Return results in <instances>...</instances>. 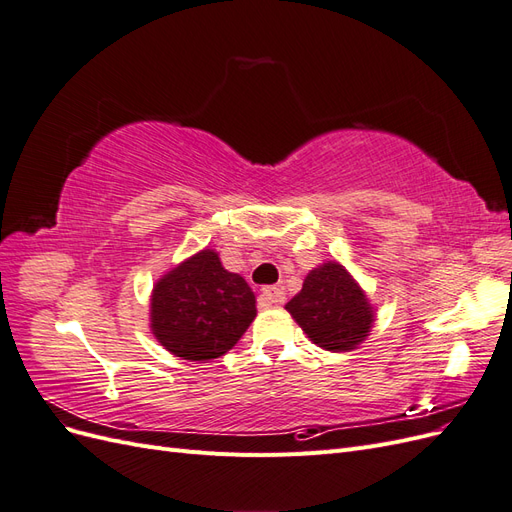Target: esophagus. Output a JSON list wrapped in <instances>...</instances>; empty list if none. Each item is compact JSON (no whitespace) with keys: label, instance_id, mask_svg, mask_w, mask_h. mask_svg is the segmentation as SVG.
<instances>
[{"label":"esophagus","instance_id":"34e87169","mask_svg":"<svg viewBox=\"0 0 512 512\" xmlns=\"http://www.w3.org/2000/svg\"><path fill=\"white\" fill-rule=\"evenodd\" d=\"M286 301V292L280 286H265L260 290L258 305L260 307H269V305H280Z\"/></svg>","mask_w":512,"mask_h":512}]
</instances>
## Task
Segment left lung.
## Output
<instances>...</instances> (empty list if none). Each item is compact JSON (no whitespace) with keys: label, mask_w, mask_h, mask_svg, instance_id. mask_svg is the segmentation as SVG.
<instances>
[{"label":"left lung","mask_w":512,"mask_h":512,"mask_svg":"<svg viewBox=\"0 0 512 512\" xmlns=\"http://www.w3.org/2000/svg\"><path fill=\"white\" fill-rule=\"evenodd\" d=\"M286 309L316 346L331 352L359 348L376 320L365 290L335 260L309 271Z\"/></svg>","instance_id":"obj_1"}]
</instances>
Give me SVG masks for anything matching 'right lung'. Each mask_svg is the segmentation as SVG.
<instances>
[{
  "mask_svg": "<svg viewBox=\"0 0 512 512\" xmlns=\"http://www.w3.org/2000/svg\"><path fill=\"white\" fill-rule=\"evenodd\" d=\"M256 318V297L239 273L224 269L215 250L196 252L153 284V337L185 361L205 363L235 346Z\"/></svg>",
  "mask_w": 512,
  "mask_h": 512,
  "instance_id": "right-lung-1",
  "label": "right lung"
}]
</instances>
